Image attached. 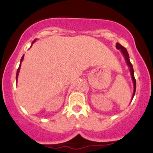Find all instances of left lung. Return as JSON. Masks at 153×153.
Wrapping results in <instances>:
<instances>
[{"label":"left lung","mask_w":153,"mask_h":153,"mask_svg":"<svg viewBox=\"0 0 153 153\" xmlns=\"http://www.w3.org/2000/svg\"><path fill=\"white\" fill-rule=\"evenodd\" d=\"M116 48L117 50H120L121 52H122L123 55H124V59H125V61L127 62V64L128 67L129 68V71H130V74L131 76V80L133 82V85H134V91H133V94H132V98H131V100L133 99L134 98V94H135V91H136V80H135L134 78V70H133V67L131 63L130 62V60H129V54H128L127 49L125 47H124L122 45H120L119 43H117L116 44Z\"/></svg>","instance_id":"left-lung-1"}]
</instances>
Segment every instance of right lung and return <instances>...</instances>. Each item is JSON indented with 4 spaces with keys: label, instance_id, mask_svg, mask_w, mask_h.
I'll return each instance as SVG.
<instances>
[{
    "label": "right lung",
    "instance_id": "1",
    "mask_svg": "<svg viewBox=\"0 0 153 153\" xmlns=\"http://www.w3.org/2000/svg\"><path fill=\"white\" fill-rule=\"evenodd\" d=\"M36 39H34V41L32 42V44H31V46H32V45L33 44H34L35 42H36ZM24 55L22 56V59H21V61H20V65H19V68H18V71H17V73H16V81L17 80H18V76H19V71H20V68H21V65H22V62L23 61V59H24Z\"/></svg>",
    "mask_w": 153,
    "mask_h": 153
}]
</instances>
